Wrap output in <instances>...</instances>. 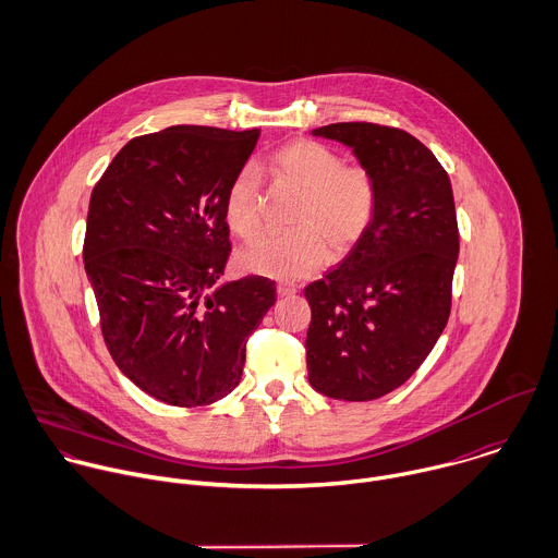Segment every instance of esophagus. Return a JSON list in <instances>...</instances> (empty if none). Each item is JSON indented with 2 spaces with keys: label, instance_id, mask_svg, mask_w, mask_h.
<instances>
[{
  "label": "esophagus",
  "instance_id": "34e87169",
  "mask_svg": "<svg viewBox=\"0 0 558 558\" xmlns=\"http://www.w3.org/2000/svg\"><path fill=\"white\" fill-rule=\"evenodd\" d=\"M276 291H278L280 298H287V295L298 293V287H295L293 282H278V284H276Z\"/></svg>",
  "mask_w": 558,
  "mask_h": 558
}]
</instances>
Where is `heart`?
<instances>
[{
  "label": "heart",
  "instance_id": "1",
  "mask_svg": "<svg viewBox=\"0 0 558 558\" xmlns=\"http://www.w3.org/2000/svg\"><path fill=\"white\" fill-rule=\"evenodd\" d=\"M274 186L300 195L291 234L260 236L239 260L258 276L300 280L322 269L328 256L352 252L374 223L378 191L372 173L345 165L339 151L317 141H291L269 158ZM226 221L243 239L260 230V184L254 169H241L226 193Z\"/></svg>",
  "mask_w": 558,
  "mask_h": 558
}]
</instances>
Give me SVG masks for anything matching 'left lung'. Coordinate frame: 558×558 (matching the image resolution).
<instances>
[{"label": "left lung", "instance_id": "8db88e82", "mask_svg": "<svg viewBox=\"0 0 558 558\" xmlns=\"http://www.w3.org/2000/svg\"><path fill=\"white\" fill-rule=\"evenodd\" d=\"M313 134L352 147L376 182L378 208L343 263L304 289L308 383L328 398L367 402L404 385L448 324L459 258L452 184L404 130L348 121Z\"/></svg>", "mask_w": 558, "mask_h": 558}]
</instances>
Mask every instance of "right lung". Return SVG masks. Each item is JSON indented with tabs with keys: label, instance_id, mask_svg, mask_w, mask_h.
I'll list each match as a JSON object with an SVG mask.
<instances>
[{
	"label": "right lung",
	"instance_id": "right-lung-1",
	"mask_svg": "<svg viewBox=\"0 0 558 558\" xmlns=\"http://www.w3.org/2000/svg\"><path fill=\"white\" fill-rule=\"evenodd\" d=\"M260 130L171 125L132 138L90 193L84 269L117 367L171 407H206L241 380L276 282L219 284L226 193Z\"/></svg>",
	"mask_w": 558,
	"mask_h": 558
}]
</instances>
